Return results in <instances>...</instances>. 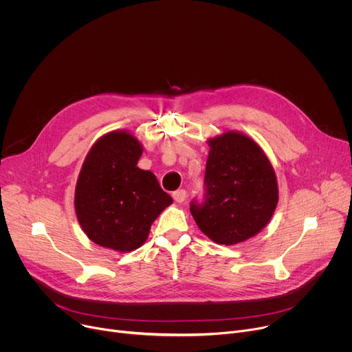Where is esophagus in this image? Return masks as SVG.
I'll use <instances>...</instances> for the list:
<instances>
[{
    "label": "esophagus",
    "mask_w": 352,
    "mask_h": 352,
    "mask_svg": "<svg viewBox=\"0 0 352 352\" xmlns=\"http://www.w3.org/2000/svg\"><path fill=\"white\" fill-rule=\"evenodd\" d=\"M173 199L177 201V203H183L186 199H187V192L186 190H176L175 193H173Z\"/></svg>",
    "instance_id": "esophagus-1"
}]
</instances>
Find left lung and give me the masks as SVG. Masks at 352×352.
Segmentation results:
<instances>
[{
  "label": "left lung",
  "mask_w": 352,
  "mask_h": 352,
  "mask_svg": "<svg viewBox=\"0 0 352 352\" xmlns=\"http://www.w3.org/2000/svg\"><path fill=\"white\" fill-rule=\"evenodd\" d=\"M210 146L203 204L190 211L204 235L220 245H235L261 232L279 200L275 170L263 149L248 135L227 131Z\"/></svg>",
  "instance_id": "left-lung-1"
}]
</instances>
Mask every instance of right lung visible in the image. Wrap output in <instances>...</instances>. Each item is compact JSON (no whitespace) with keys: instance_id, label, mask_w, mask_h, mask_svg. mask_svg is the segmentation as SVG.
Here are the masks:
<instances>
[{"instance_id":"obj_1","label":"right lung","mask_w":352,"mask_h":352,"mask_svg":"<svg viewBox=\"0 0 352 352\" xmlns=\"http://www.w3.org/2000/svg\"><path fill=\"white\" fill-rule=\"evenodd\" d=\"M142 144L128 131H111L89 151L74 190V210L94 244L118 252L144 245L152 223L173 200L156 176L137 166Z\"/></svg>"}]
</instances>
